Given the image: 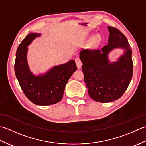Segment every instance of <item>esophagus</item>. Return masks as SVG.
<instances>
[{
	"label": "esophagus",
	"instance_id": "34e87169",
	"mask_svg": "<svg viewBox=\"0 0 146 146\" xmlns=\"http://www.w3.org/2000/svg\"><path fill=\"white\" fill-rule=\"evenodd\" d=\"M75 60H76V64L77 69H81L82 67V65L81 59H80L79 58H76Z\"/></svg>",
	"mask_w": 146,
	"mask_h": 146
}]
</instances>
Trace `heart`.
<instances>
[{
  "label": "heart",
  "mask_w": 146,
  "mask_h": 146,
  "mask_svg": "<svg viewBox=\"0 0 146 146\" xmlns=\"http://www.w3.org/2000/svg\"><path fill=\"white\" fill-rule=\"evenodd\" d=\"M101 40H102V38H101V36L100 35H96L93 38V42L96 44L100 43Z\"/></svg>",
  "instance_id": "obj_1"
}]
</instances>
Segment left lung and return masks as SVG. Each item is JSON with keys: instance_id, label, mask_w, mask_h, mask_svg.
<instances>
[{"instance_id": "left-lung-1", "label": "left lung", "mask_w": 146, "mask_h": 146, "mask_svg": "<svg viewBox=\"0 0 146 146\" xmlns=\"http://www.w3.org/2000/svg\"><path fill=\"white\" fill-rule=\"evenodd\" d=\"M108 43L101 50L84 49L79 53L84 82L90 96L98 102L118 100L127 89L133 75L132 50L127 38L118 29L108 26ZM122 48L124 54L110 62L108 54Z\"/></svg>"}]
</instances>
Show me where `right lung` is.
<instances>
[{"instance_id": "right-lung-1", "label": "right lung", "mask_w": 146, "mask_h": 146, "mask_svg": "<svg viewBox=\"0 0 146 146\" xmlns=\"http://www.w3.org/2000/svg\"><path fill=\"white\" fill-rule=\"evenodd\" d=\"M41 36L31 33L25 37L17 49L14 64L15 74L26 96L37 105H50L60 102L65 87L77 67L74 60L53 67L43 74H33L27 61L28 46L36 38Z\"/></svg>"}]
</instances>
